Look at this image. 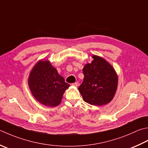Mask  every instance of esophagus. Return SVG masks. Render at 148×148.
Returning a JSON list of instances; mask_svg holds the SVG:
<instances>
[{"label":"esophagus","instance_id":"1","mask_svg":"<svg viewBox=\"0 0 148 148\" xmlns=\"http://www.w3.org/2000/svg\"><path fill=\"white\" fill-rule=\"evenodd\" d=\"M72 85H74V86H78V83H77V82L74 83H72Z\"/></svg>","mask_w":148,"mask_h":148}]
</instances>
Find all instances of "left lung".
<instances>
[{
  "mask_svg": "<svg viewBox=\"0 0 148 148\" xmlns=\"http://www.w3.org/2000/svg\"><path fill=\"white\" fill-rule=\"evenodd\" d=\"M92 58V63L84 66V79L78 89L84 101L90 105L101 106L114 98L117 86V75L105 60L95 55Z\"/></svg>",
  "mask_w": 148,
  "mask_h": 148,
  "instance_id": "1",
  "label": "left lung"
}]
</instances>
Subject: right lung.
Instances as JSON below:
<instances>
[{
  "label": "right lung",
  "instance_id": "add662e5",
  "mask_svg": "<svg viewBox=\"0 0 148 148\" xmlns=\"http://www.w3.org/2000/svg\"><path fill=\"white\" fill-rule=\"evenodd\" d=\"M28 84L32 94L39 103L56 106L69 86L49 61L40 60L31 71Z\"/></svg>",
  "mask_w": 148,
  "mask_h": 148
}]
</instances>
